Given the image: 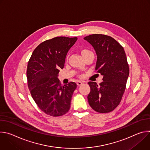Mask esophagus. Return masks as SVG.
Wrapping results in <instances>:
<instances>
[{"label":"esophagus","instance_id":"34e87169","mask_svg":"<svg viewBox=\"0 0 150 150\" xmlns=\"http://www.w3.org/2000/svg\"><path fill=\"white\" fill-rule=\"evenodd\" d=\"M82 83H83V82H81V81H79L76 82V84H77V85H78V86H79V85H81Z\"/></svg>","mask_w":150,"mask_h":150}]
</instances>
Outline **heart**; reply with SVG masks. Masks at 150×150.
Listing matches in <instances>:
<instances>
[{
  "label": "heart",
  "instance_id": "b5f03b06",
  "mask_svg": "<svg viewBox=\"0 0 150 150\" xmlns=\"http://www.w3.org/2000/svg\"><path fill=\"white\" fill-rule=\"evenodd\" d=\"M90 52H91L90 50H88V49H82V50H81V54H82V56L83 57V56H85V55H87V54H88L89 53H90Z\"/></svg>",
  "mask_w": 150,
  "mask_h": 150
}]
</instances>
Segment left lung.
Instances as JSON below:
<instances>
[{
  "mask_svg": "<svg viewBox=\"0 0 150 150\" xmlns=\"http://www.w3.org/2000/svg\"><path fill=\"white\" fill-rule=\"evenodd\" d=\"M83 39L94 47L97 56L95 69L103 76L99 85L88 82L89 104L97 112H110L120 103L129 74L124 49L113 38L104 34H94Z\"/></svg>",
  "mask_w": 150,
  "mask_h": 150,
  "instance_id": "left-lung-1",
  "label": "left lung"
}]
</instances>
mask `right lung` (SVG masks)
I'll list each match as a JSON object with an SVG mask.
<instances>
[{
    "label": "right lung",
    "instance_id": "add662e5",
    "mask_svg": "<svg viewBox=\"0 0 150 150\" xmlns=\"http://www.w3.org/2000/svg\"><path fill=\"white\" fill-rule=\"evenodd\" d=\"M77 37H56L40 43L28 61L27 77L31 95L38 108L47 115L66 114L77 85L74 82L61 85L58 79L67 54Z\"/></svg>",
    "mask_w": 150,
    "mask_h": 150
}]
</instances>
